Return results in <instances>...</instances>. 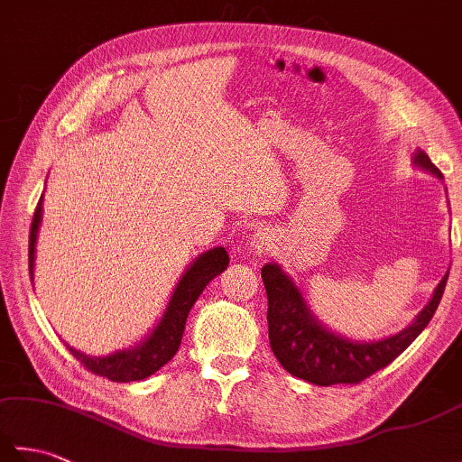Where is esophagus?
<instances>
[{
	"instance_id": "obj_1",
	"label": "esophagus",
	"mask_w": 462,
	"mask_h": 462,
	"mask_svg": "<svg viewBox=\"0 0 462 462\" xmlns=\"http://www.w3.org/2000/svg\"><path fill=\"white\" fill-rule=\"evenodd\" d=\"M252 252H256L258 256H268L273 250V232L270 228H262L254 232L252 242H250Z\"/></svg>"
}]
</instances>
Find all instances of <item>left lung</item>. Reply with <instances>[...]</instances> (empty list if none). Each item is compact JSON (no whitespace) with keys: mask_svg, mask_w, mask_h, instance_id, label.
<instances>
[{"mask_svg":"<svg viewBox=\"0 0 462 462\" xmlns=\"http://www.w3.org/2000/svg\"><path fill=\"white\" fill-rule=\"evenodd\" d=\"M415 164L443 179V174L423 151L415 154ZM447 278L448 272L440 280L425 310L407 329L375 343H353L323 329L313 319L293 282L276 263H266L262 268V280L268 293V333L273 356L293 377L313 385L329 387L339 383L357 385L373 373L387 367L427 328L443 298Z\"/></svg>","mask_w":462,"mask_h":462,"instance_id":"8db88e82","label":"left lung"}]
</instances>
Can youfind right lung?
Listing matches in <instances>:
<instances>
[{
	"instance_id": "right-lung-1",
	"label": "right lung",
	"mask_w": 462,
	"mask_h": 462,
	"mask_svg": "<svg viewBox=\"0 0 462 462\" xmlns=\"http://www.w3.org/2000/svg\"><path fill=\"white\" fill-rule=\"evenodd\" d=\"M42 210H43V196L39 199L35 206L32 230H29V276H32V280H33L35 240H37L39 222H42ZM228 263H230L228 252L224 248H214L210 252L202 254V256L196 260L180 278L179 286H176L172 293L169 308H166L164 318L159 323V328H156L139 347H134L131 351L113 353L109 357H87L83 353L75 351L73 347L67 346V349L73 353L77 361H81V365L87 371H91L99 377H106L116 383L146 379L161 367H164L166 363L176 356L190 308L194 306V301L199 300L202 290L206 288V283L228 268Z\"/></svg>"
}]
</instances>
